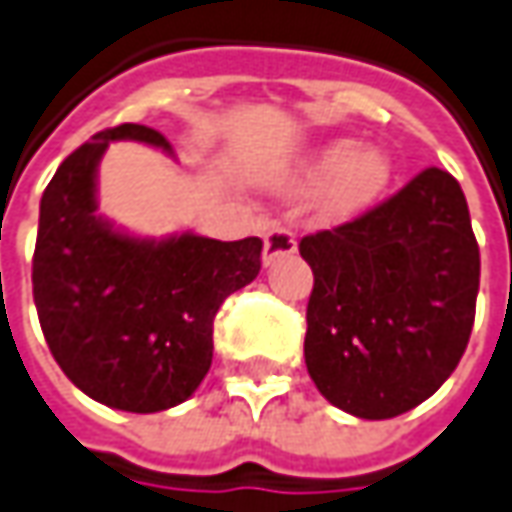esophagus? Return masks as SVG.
<instances>
[{"label":"esophagus","mask_w":512,"mask_h":512,"mask_svg":"<svg viewBox=\"0 0 512 512\" xmlns=\"http://www.w3.org/2000/svg\"><path fill=\"white\" fill-rule=\"evenodd\" d=\"M296 250V236L287 230V227L273 225L265 233V253H262V259H265V265H270L273 259H279V256H287V253H293Z\"/></svg>","instance_id":"esophagus-1"}]
</instances>
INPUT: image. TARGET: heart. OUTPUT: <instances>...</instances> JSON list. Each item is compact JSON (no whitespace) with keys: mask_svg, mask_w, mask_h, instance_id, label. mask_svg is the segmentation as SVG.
Returning a JSON list of instances; mask_svg holds the SVG:
<instances>
[{"mask_svg":"<svg viewBox=\"0 0 512 512\" xmlns=\"http://www.w3.org/2000/svg\"><path fill=\"white\" fill-rule=\"evenodd\" d=\"M393 165L379 148H359L350 139L330 142L307 159L296 173L305 187L325 185V207L333 216H353L367 207L387 182Z\"/></svg>","mask_w":512,"mask_h":512,"instance_id":"b5f03b06","label":"heart"}]
</instances>
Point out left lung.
<instances>
[{
	"label": "left lung",
	"instance_id": "8db88e82",
	"mask_svg": "<svg viewBox=\"0 0 512 512\" xmlns=\"http://www.w3.org/2000/svg\"><path fill=\"white\" fill-rule=\"evenodd\" d=\"M313 270L305 364L327 402L393 419L430 399L462 359L479 296V245L459 182L439 168L305 236Z\"/></svg>",
	"mask_w": 512,
	"mask_h": 512
}]
</instances>
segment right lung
Masks as SVG:
<instances>
[{
	"label": "right lung",
	"mask_w": 512,
	"mask_h": 512,
	"mask_svg": "<svg viewBox=\"0 0 512 512\" xmlns=\"http://www.w3.org/2000/svg\"><path fill=\"white\" fill-rule=\"evenodd\" d=\"M173 156L145 125L102 130L53 173L39 205L33 302L50 353L90 399L159 413L196 393L213 362V319L262 270V239L196 233L142 239L99 216L96 173L110 142Z\"/></svg>",
	"instance_id": "obj_1"
}]
</instances>
